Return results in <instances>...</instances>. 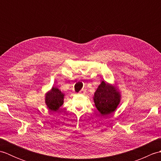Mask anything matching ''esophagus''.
I'll return each instance as SVG.
<instances>
[{
    "mask_svg": "<svg viewBox=\"0 0 161 161\" xmlns=\"http://www.w3.org/2000/svg\"><path fill=\"white\" fill-rule=\"evenodd\" d=\"M80 94H84V90H81L80 92H79Z\"/></svg>",
    "mask_w": 161,
    "mask_h": 161,
    "instance_id": "obj_1",
    "label": "esophagus"
}]
</instances>
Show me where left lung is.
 <instances>
[{
	"label": "left lung",
	"mask_w": 161,
	"mask_h": 161,
	"mask_svg": "<svg viewBox=\"0 0 161 161\" xmlns=\"http://www.w3.org/2000/svg\"><path fill=\"white\" fill-rule=\"evenodd\" d=\"M120 101L118 91L110 84L102 81L94 95L95 107L102 115H107L114 112Z\"/></svg>",
	"instance_id": "left-lung-1"
}]
</instances>
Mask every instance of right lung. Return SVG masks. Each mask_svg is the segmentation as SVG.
Here are the masks:
<instances>
[{"mask_svg":"<svg viewBox=\"0 0 161 161\" xmlns=\"http://www.w3.org/2000/svg\"><path fill=\"white\" fill-rule=\"evenodd\" d=\"M64 95L56 87H53L52 90L46 94V103L51 111H56L64 103Z\"/></svg>","mask_w":161,"mask_h":161,"instance_id":"add662e5","label":"right lung"}]
</instances>
